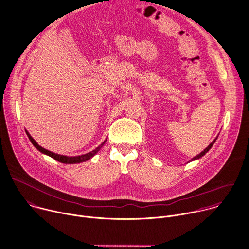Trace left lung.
I'll return each mask as SVG.
<instances>
[{
  "mask_svg": "<svg viewBox=\"0 0 249 249\" xmlns=\"http://www.w3.org/2000/svg\"><path fill=\"white\" fill-rule=\"evenodd\" d=\"M216 140H217V138H216V139H215V140H214V141H213V142H211V143H210V144H209V145H208V146H207L203 151H201L199 154H197L196 156H195L194 158H192V161H193V160H196V159H198V158H200V157H202V156H203V155H204V154H205V153H206V152H207V151L212 147V145L214 144V142H216Z\"/></svg>",
  "mask_w": 249,
  "mask_h": 249,
  "instance_id": "1",
  "label": "left lung"
}]
</instances>
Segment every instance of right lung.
Listing matches in <instances>:
<instances>
[{
    "label": "right lung",
    "mask_w": 249,
    "mask_h": 249,
    "mask_svg": "<svg viewBox=\"0 0 249 249\" xmlns=\"http://www.w3.org/2000/svg\"><path fill=\"white\" fill-rule=\"evenodd\" d=\"M27 136H28L30 142L33 143V145H34L37 149H39V151H41V152H43V153H45V154H47V155L53 157V159H55V160H57V161H59V162H61V163H65V164H74V163H80V162H84V161H86V160H89L91 157H93V156L101 149V147H102V146L106 143V142H107V140H106L100 146H98L96 149H94V150L91 151V152H88V153L83 154V155H79V156H70V157H69V156H65V155L56 154V153H54V152H52V151H50V150H48V149H46V148L40 146V145L35 142V140H34L28 133H27Z\"/></svg>",
    "instance_id": "1"
}]
</instances>
